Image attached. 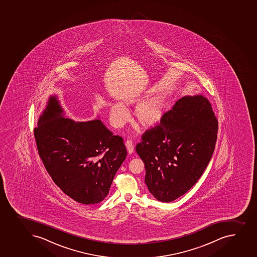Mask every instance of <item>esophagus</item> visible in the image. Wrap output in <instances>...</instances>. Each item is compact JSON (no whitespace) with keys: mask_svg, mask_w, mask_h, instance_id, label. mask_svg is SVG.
Here are the masks:
<instances>
[{"mask_svg":"<svg viewBox=\"0 0 257 257\" xmlns=\"http://www.w3.org/2000/svg\"><path fill=\"white\" fill-rule=\"evenodd\" d=\"M125 147H126L127 152L129 153H133L134 152V144L132 139H128L125 142Z\"/></svg>","mask_w":257,"mask_h":257,"instance_id":"34e87169","label":"esophagus"}]
</instances>
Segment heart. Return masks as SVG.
<instances>
[{
    "instance_id": "heart-1",
    "label": "heart",
    "mask_w": 257,
    "mask_h": 257,
    "mask_svg": "<svg viewBox=\"0 0 257 257\" xmlns=\"http://www.w3.org/2000/svg\"><path fill=\"white\" fill-rule=\"evenodd\" d=\"M137 117L140 123L145 125H152L161 119L163 108L160 102L149 100L141 104L137 109ZM128 111L122 104L113 105L110 109V121L114 127H120L128 119Z\"/></svg>"
}]
</instances>
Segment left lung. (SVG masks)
<instances>
[{
	"label": "left lung",
	"mask_w": 257,
	"mask_h": 257,
	"mask_svg": "<svg viewBox=\"0 0 257 257\" xmlns=\"http://www.w3.org/2000/svg\"><path fill=\"white\" fill-rule=\"evenodd\" d=\"M219 122L202 95L183 97L145 131L136 151L145 164V183L162 202L187 193L207 168Z\"/></svg>",
	"instance_id": "8db88e82"
}]
</instances>
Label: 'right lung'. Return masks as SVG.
Here are the masks:
<instances>
[{"instance_id":"1","label":"right lung","mask_w":257,"mask_h":257,"mask_svg":"<svg viewBox=\"0 0 257 257\" xmlns=\"http://www.w3.org/2000/svg\"><path fill=\"white\" fill-rule=\"evenodd\" d=\"M62 113L55 96L50 97L33 130L38 155L66 195L84 204L99 203L126 157L123 138L99 119L75 122Z\"/></svg>"}]
</instances>
